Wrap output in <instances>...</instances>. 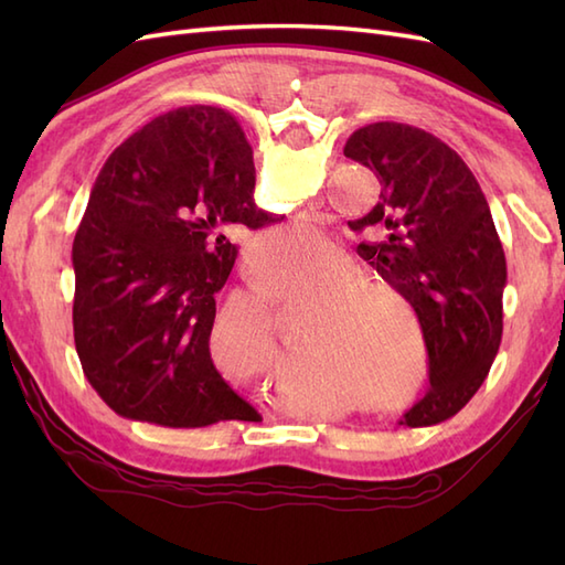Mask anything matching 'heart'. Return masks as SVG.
<instances>
[{"mask_svg": "<svg viewBox=\"0 0 565 565\" xmlns=\"http://www.w3.org/2000/svg\"><path fill=\"white\" fill-rule=\"evenodd\" d=\"M328 239L310 223H291L259 237L249 257L262 294L276 308L306 303L308 322L301 334L303 356L310 376L334 381H379L403 366L407 342L425 356V328L415 298L391 279L371 271H352L344 255H328L313 267L274 271V264H296L316 259ZM391 300L408 320L387 303Z\"/></svg>", "mask_w": 565, "mask_h": 565, "instance_id": "b5f03b06", "label": "heart"}]
</instances>
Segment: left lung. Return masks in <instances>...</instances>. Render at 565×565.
Returning a JSON list of instances; mask_svg holds the SVG:
<instances>
[{
  "instance_id": "1",
  "label": "left lung",
  "mask_w": 565,
  "mask_h": 565,
  "mask_svg": "<svg viewBox=\"0 0 565 565\" xmlns=\"http://www.w3.org/2000/svg\"><path fill=\"white\" fill-rule=\"evenodd\" d=\"M344 154L381 182V201L356 225L388 235L364 257L415 298L423 318L429 391L405 425L441 423L473 398L500 350L508 264L493 215L466 162L423 128L369 124Z\"/></svg>"
}]
</instances>
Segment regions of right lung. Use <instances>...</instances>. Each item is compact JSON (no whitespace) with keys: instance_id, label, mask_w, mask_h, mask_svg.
<instances>
[{"instance_id":"add662e5","label":"right lung","mask_w":565,"mask_h":565,"mask_svg":"<svg viewBox=\"0 0 565 565\" xmlns=\"http://www.w3.org/2000/svg\"><path fill=\"white\" fill-rule=\"evenodd\" d=\"M252 191L249 142L215 106L152 118L104 162L72 245V326L116 415L174 429L259 417L209 352L233 233L274 223Z\"/></svg>"}]
</instances>
